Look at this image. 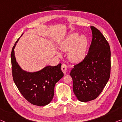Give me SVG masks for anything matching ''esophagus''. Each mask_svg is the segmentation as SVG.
<instances>
[{
  "label": "esophagus",
  "instance_id": "34e87169",
  "mask_svg": "<svg viewBox=\"0 0 122 122\" xmlns=\"http://www.w3.org/2000/svg\"><path fill=\"white\" fill-rule=\"evenodd\" d=\"M67 68V65L65 64H63L62 65H61V70H62V71L64 74H66Z\"/></svg>",
  "mask_w": 122,
  "mask_h": 122
}]
</instances>
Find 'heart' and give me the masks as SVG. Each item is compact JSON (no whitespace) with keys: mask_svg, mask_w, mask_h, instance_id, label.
<instances>
[{"mask_svg":"<svg viewBox=\"0 0 122 122\" xmlns=\"http://www.w3.org/2000/svg\"><path fill=\"white\" fill-rule=\"evenodd\" d=\"M88 39L85 35L78 33L70 34L61 41L59 44V48L64 52H69V59L73 63L82 61L86 56Z\"/></svg>","mask_w":122,"mask_h":122,"instance_id":"b5f03b06","label":"heart"}]
</instances>
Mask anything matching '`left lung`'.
Listing matches in <instances>:
<instances>
[{
	"label": "left lung",
	"mask_w": 122,
	"mask_h": 122,
	"mask_svg": "<svg viewBox=\"0 0 122 122\" xmlns=\"http://www.w3.org/2000/svg\"><path fill=\"white\" fill-rule=\"evenodd\" d=\"M92 40L88 53L83 61L75 65L70 72L73 91L80 102L96 99L110 78L111 51L105 37L91 26Z\"/></svg>",
	"instance_id": "obj_1"
}]
</instances>
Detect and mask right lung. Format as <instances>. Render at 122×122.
I'll return each mask as SVG.
<instances>
[{
  "label": "right lung",
  "instance_id": "obj_1",
  "mask_svg": "<svg viewBox=\"0 0 122 122\" xmlns=\"http://www.w3.org/2000/svg\"><path fill=\"white\" fill-rule=\"evenodd\" d=\"M20 38L15 44L11 53L13 80L20 93L30 103L39 106L47 105L53 99L56 83L64 76L61 64L47 65L34 72L23 70L15 55L14 49Z\"/></svg>",
  "mask_w": 122,
  "mask_h": 122
}]
</instances>
